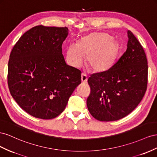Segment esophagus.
<instances>
[{"instance_id": "esophagus-1", "label": "esophagus", "mask_w": 157, "mask_h": 157, "mask_svg": "<svg viewBox=\"0 0 157 157\" xmlns=\"http://www.w3.org/2000/svg\"><path fill=\"white\" fill-rule=\"evenodd\" d=\"M82 82L83 83H86L87 82V77L86 74H82Z\"/></svg>"}]
</instances>
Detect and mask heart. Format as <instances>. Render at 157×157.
<instances>
[{"label": "heart", "mask_w": 157, "mask_h": 157, "mask_svg": "<svg viewBox=\"0 0 157 157\" xmlns=\"http://www.w3.org/2000/svg\"><path fill=\"white\" fill-rule=\"evenodd\" d=\"M119 44L105 33H94L82 38L79 44L71 43L66 50V60L74 68H79L87 56V64L96 72L110 69L117 59Z\"/></svg>", "instance_id": "heart-1"}]
</instances>
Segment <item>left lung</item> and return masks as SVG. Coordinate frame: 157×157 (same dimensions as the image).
I'll use <instances>...</instances> for the list:
<instances>
[{
  "label": "left lung",
  "instance_id": "left-lung-1",
  "mask_svg": "<svg viewBox=\"0 0 157 157\" xmlns=\"http://www.w3.org/2000/svg\"><path fill=\"white\" fill-rule=\"evenodd\" d=\"M127 48L110 69L88 79L91 93L87 109L97 120L122 118L135 109L147 90L148 65L140 43L128 31Z\"/></svg>",
  "mask_w": 157,
  "mask_h": 157
}]
</instances>
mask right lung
Returning a JSON list of instances; mask_svg holds the SVG:
<instances>
[{
    "mask_svg": "<svg viewBox=\"0 0 157 157\" xmlns=\"http://www.w3.org/2000/svg\"><path fill=\"white\" fill-rule=\"evenodd\" d=\"M68 28L37 25L13 47L8 68L12 97L27 113L44 120L56 117L82 82L81 71L66 63L62 44Z\"/></svg>",
    "mask_w": 157,
    "mask_h": 157,
    "instance_id": "right-lung-1",
    "label": "right lung"
}]
</instances>
